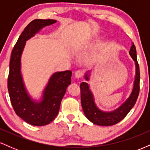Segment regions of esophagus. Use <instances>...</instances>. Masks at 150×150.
I'll list each match as a JSON object with an SVG mask.
<instances>
[{"mask_svg":"<svg viewBox=\"0 0 150 150\" xmlns=\"http://www.w3.org/2000/svg\"><path fill=\"white\" fill-rule=\"evenodd\" d=\"M84 73H85V72H84L83 70H77V71L75 72V77H77V78H80V77H83Z\"/></svg>","mask_w":150,"mask_h":150,"instance_id":"esophagus-1","label":"esophagus"}]
</instances>
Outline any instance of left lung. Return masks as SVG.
I'll list each match as a JSON object with an SVG mask.
<instances>
[{"label": "left lung", "instance_id": "8db88e82", "mask_svg": "<svg viewBox=\"0 0 150 150\" xmlns=\"http://www.w3.org/2000/svg\"><path fill=\"white\" fill-rule=\"evenodd\" d=\"M129 53L135 62L136 66V75L133 89L128 99L116 110L111 112H104L99 110L94 103V97L91 91L89 90L88 84L86 82H82L80 84L81 104H82V109L85 116L94 124L108 126L119 123L120 120H123L126 116L137 101L140 92V67L137 60L135 46L134 45V44H132ZM85 79L87 80H89L88 74H86Z\"/></svg>", "mask_w": 150, "mask_h": 150}]
</instances>
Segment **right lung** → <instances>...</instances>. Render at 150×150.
<instances>
[{
	"mask_svg": "<svg viewBox=\"0 0 150 150\" xmlns=\"http://www.w3.org/2000/svg\"><path fill=\"white\" fill-rule=\"evenodd\" d=\"M56 22L54 20H34L25 27L12 51L8 89L13 109L18 116L36 126L49 124L56 118L68 86L71 83L72 71L55 73L46 85L40 102L31 99L23 83L20 72L21 55L26 41L39 32L43 27Z\"/></svg>",
	"mask_w": 150,
	"mask_h": 150,
	"instance_id": "1",
	"label": "right lung"
}]
</instances>
